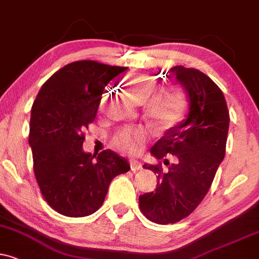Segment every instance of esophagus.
Masks as SVG:
<instances>
[{"label":"esophagus","instance_id":"esophagus-1","mask_svg":"<svg viewBox=\"0 0 259 259\" xmlns=\"http://www.w3.org/2000/svg\"><path fill=\"white\" fill-rule=\"evenodd\" d=\"M130 164H131V169H132L133 171L142 170V169H143L142 163H140V162H138V161H136V159H131Z\"/></svg>","mask_w":259,"mask_h":259}]
</instances>
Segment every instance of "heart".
Instances as JSON below:
<instances>
[{"mask_svg": "<svg viewBox=\"0 0 259 259\" xmlns=\"http://www.w3.org/2000/svg\"><path fill=\"white\" fill-rule=\"evenodd\" d=\"M126 90L136 103H144L148 99L146 113L159 127H173L183 120L186 100L181 89L177 86L158 90V82L154 76L137 74L128 79ZM146 132L142 128H123L116 133L113 143L121 151L136 154L146 140Z\"/></svg>", "mask_w": 259, "mask_h": 259, "instance_id": "heart-1", "label": "heart"}]
</instances>
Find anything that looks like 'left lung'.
Here are the masks:
<instances>
[{
	"mask_svg": "<svg viewBox=\"0 0 259 259\" xmlns=\"http://www.w3.org/2000/svg\"><path fill=\"white\" fill-rule=\"evenodd\" d=\"M169 74L186 91L190 109L187 117L169 128L152 146L157 164H144L157 174L154 192L139 196L140 211L158 225L187 218L206 196L226 154L229 111L221 89L203 72L175 66ZM165 74V73H164ZM167 154L176 156L169 164ZM169 167L161 168L160 159Z\"/></svg>",
	"mask_w": 259,
	"mask_h": 259,
	"instance_id": "1",
	"label": "left lung"
}]
</instances>
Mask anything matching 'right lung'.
I'll use <instances>...</instances> for the list:
<instances>
[{"instance_id": "1", "label": "right lung", "mask_w": 259, "mask_h": 259, "mask_svg": "<svg viewBox=\"0 0 259 259\" xmlns=\"http://www.w3.org/2000/svg\"><path fill=\"white\" fill-rule=\"evenodd\" d=\"M126 69L92 60L68 63L44 82L33 102L28 144L34 177L46 202L61 215L96 212L111 180L131 169L111 150L97 157L82 151L84 131L94 122L105 86Z\"/></svg>"}]
</instances>
